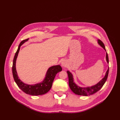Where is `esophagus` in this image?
Returning <instances> with one entry per match:
<instances>
[{
  "label": "esophagus",
  "instance_id": "1",
  "mask_svg": "<svg viewBox=\"0 0 120 120\" xmlns=\"http://www.w3.org/2000/svg\"><path fill=\"white\" fill-rule=\"evenodd\" d=\"M61 66H62L63 67H66L67 66V64L66 60H63L61 62Z\"/></svg>",
  "mask_w": 120,
  "mask_h": 120
}]
</instances>
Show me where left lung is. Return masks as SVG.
Here are the masks:
<instances>
[{
	"label": "left lung",
	"instance_id": "1",
	"mask_svg": "<svg viewBox=\"0 0 120 120\" xmlns=\"http://www.w3.org/2000/svg\"><path fill=\"white\" fill-rule=\"evenodd\" d=\"M98 43H99V44L105 50H106V49H105V46L104 43L100 39H98ZM106 60L107 63L109 64V58L107 52L106 53ZM109 68H108L104 78L98 82L97 84L90 87H87V88H82V87H79L74 82L73 76H72V74L69 71H67V73L68 77L69 86H70L72 91L75 94H77V95L84 96L92 95L93 94L97 92L98 91H99V90L102 88V86L104 85V83L107 81L109 74Z\"/></svg>",
	"mask_w": 120,
	"mask_h": 120
}]
</instances>
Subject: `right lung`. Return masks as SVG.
Masks as SVG:
<instances>
[{
	"instance_id": "add662e5",
	"label": "right lung",
	"mask_w": 120,
	"mask_h": 120,
	"mask_svg": "<svg viewBox=\"0 0 120 120\" xmlns=\"http://www.w3.org/2000/svg\"><path fill=\"white\" fill-rule=\"evenodd\" d=\"M28 40V38L23 40L22 41H21L15 54V56H14L12 68L13 77L18 86L25 93L32 96L43 95V94L48 93L51 89L53 81L56 74L62 71V68H61L60 65L50 67L48 69V71H47L45 79L41 83H37V84L33 85H30L25 84L22 82H21L19 78V77H18L16 71V60L21 45L25 42L27 41Z\"/></svg>"
}]
</instances>
